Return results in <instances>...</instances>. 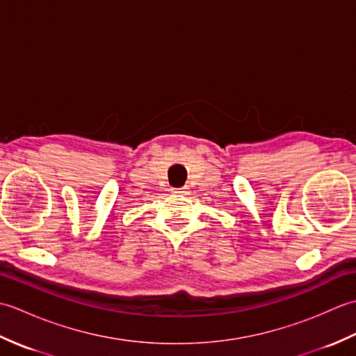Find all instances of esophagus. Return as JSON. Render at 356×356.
Listing matches in <instances>:
<instances>
[{
	"instance_id": "1",
	"label": "esophagus",
	"mask_w": 356,
	"mask_h": 356,
	"mask_svg": "<svg viewBox=\"0 0 356 356\" xmlns=\"http://www.w3.org/2000/svg\"><path fill=\"white\" fill-rule=\"evenodd\" d=\"M172 194H180V195H188L190 194V186H182V188H174Z\"/></svg>"
}]
</instances>
